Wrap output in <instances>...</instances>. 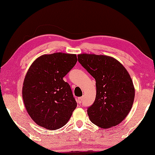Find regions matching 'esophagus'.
Returning <instances> with one entry per match:
<instances>
[{
    "mask_svg": "<svg viewBox=\"0 0 155 155\" xmlns=\"http://www.w3.org/2000/svg\"><path fill=\"white\" fill-rule=\"evenodd\" d=\"M83 99H84V97H78V101L79 104H81L82 101H83Z\"/></svg>",
    "mask_w": 155,
    "mask_h": 155,
    "instance_id": "1",
    "label": "esophagus"
}]
</instances>
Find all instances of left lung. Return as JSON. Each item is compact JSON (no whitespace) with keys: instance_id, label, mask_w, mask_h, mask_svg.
<instances>
[{"instance_id":"1","label":"left lung","mask_w":155,"mask_h":155,"mask_svg":"<svg viewBox=\"0 0 155 155\" xmlns=\"http://www.w3.org/2000/svg\"><path fill=\"white\" fill-rule=\"evenodd\" d=\"M78 61L96 80L97 94L87 114L101 128L119 124L133 104L135 87L130 74L119 61L104 55L81 54Z\"/></svg>"}]
</instances>
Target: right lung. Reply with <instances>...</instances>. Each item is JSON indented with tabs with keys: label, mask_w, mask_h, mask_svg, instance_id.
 Masks as SVG:
<instances>
[{
	"label": "right lung",
	"mask_w": 155,
	"mask_h": 155,
	"mask_svg": "<svg viewBox=\"0 0 155 155\" xmlns=\"http://www.w3.org/2000/svg\"><path fill=\"white\" fill-rule=\"evenodd\" d=\"M78 61L76 54H44L29 67L22 85L27 113L38 126L48 130L64 126L77 107L71 87L63 78Z\"/></svg>",
	"instance_id": "1"
}]
</instances>
